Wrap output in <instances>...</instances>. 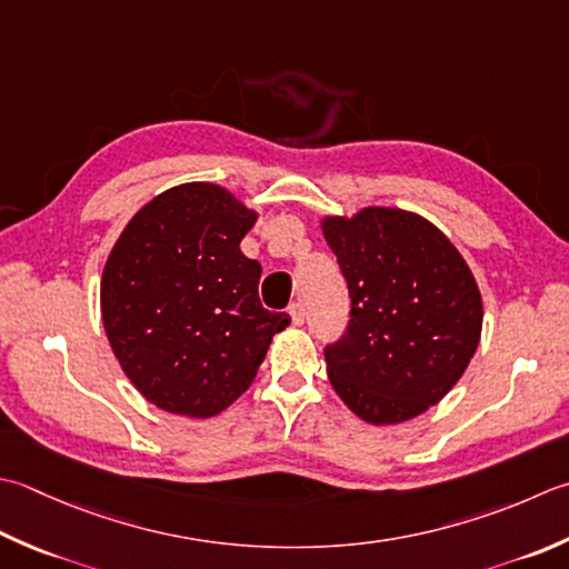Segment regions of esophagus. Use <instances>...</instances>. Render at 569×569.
<instances>
[{
	"mask_svg": "<svg viewBox=\"0 0 569 569\" xmlns=\"http://www.w3.org/2000/svg\"><path fill=\"white\" fill-rule=\"evenodd\" d=\"M288 313H291L293 326H303V320H306L303 303H291V308H288Z\"/></svg>",
	"mask_w": 569,
	"mask_h": 569,
	"instance_id": "1",
	"label": "esophagus"
}]
</instances>
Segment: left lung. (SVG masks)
I'll return each instance as SVG.
<instances>
[{"label": "left lung", "mask_w": 569, "mask_h": 569, "mask_svg": "<svg viewBox=\"0 0 569 569\" xmlns=\"http://www.w3.org/2000/svg\"><path fill=\"white\" fill-rule=\"evenodd\" d=\"M350 296L326 345L330 385L360 419L397 425L459 382L481 338L483 303L461 253L427 219L370 207L322 221Z\"/></svg>", "instance_id": "obj_1"}]
</instances>
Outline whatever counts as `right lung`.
Masks as SVG:
<instances>
[{
    "label": "right lung",
    "mask_w": 569,
    "mask_h": 569,
    "mask_svg": "<svg viewBox=\"0 0 569 569\" xmlns=\"http://www.w3.org/2000/svg\"><path fill=\"white\" fill-rule=\"evenodd\" d=\"M253 224L227 189L180 184L144 204L110 251L106 336L154 407L197 419L224 411L291 322L261 306V263L239 249Z\"/></svg>",
    "instance_id": "1"
}]
</instances>
